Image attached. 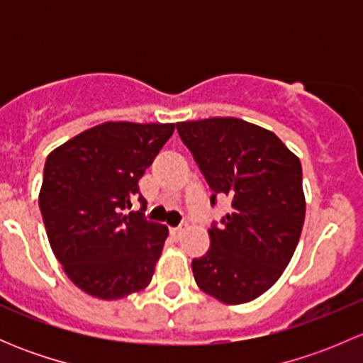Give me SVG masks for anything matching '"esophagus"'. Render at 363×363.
Wrapping results in <instances>:
<instances>
[{
  "mask_svg": "<svg viewBox=\"0 0 363 363\" xmlns=\"http://www.w3.org/2000/svg\"><path fill=\"white\" fill-rule=\"evenodd\" d=\"M182 232H184V226H177V228L170 230V233L175 237V239H179V237L182 235Z\"/></svg>",
  "mask_w": 363,
  "mask_h": 363,
  "instance_id": "obj_1",
  "label": "esophagus"
}]
</instances>
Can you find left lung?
<instances>
[{"mask_svg": "<svg viewBox=\"0 0 363 363\" xmlns=\"http://www.w3.org/2000/svg\"><path fill=\"white\" fill-rule=\"evenodd\" d=\"M186 147L216 195L232 200L223 226L208 228L211 247L191 262L196 284L223 303L265 294L290 263L302 233V164L262 126L237 117L177 123Z\"/></svg>", "mask_w": 363, "mask_h": 363, "instance_id": "left-lung-1", "label": "left lung"}]
</instances>
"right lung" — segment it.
<instances>
[{
	"label": "right lung",
	"instance_id": "obj_1",
	"mask_svg": "<svg viewBox=\"0 0 363 363\" xmlns=\"http://www.w3.org/2000/svg\"><path fill=\"white\" fill-rule=\"evenodd\" d=\"M175 124H98L47 156L38 203L54 255L75 286L117 300L151 283L168 228L147 221L138 181ZM135 199L140 211H131Z\"/></svg>",
	"mask_w": 363,
	"mask_h": 363
}]
</instances>
